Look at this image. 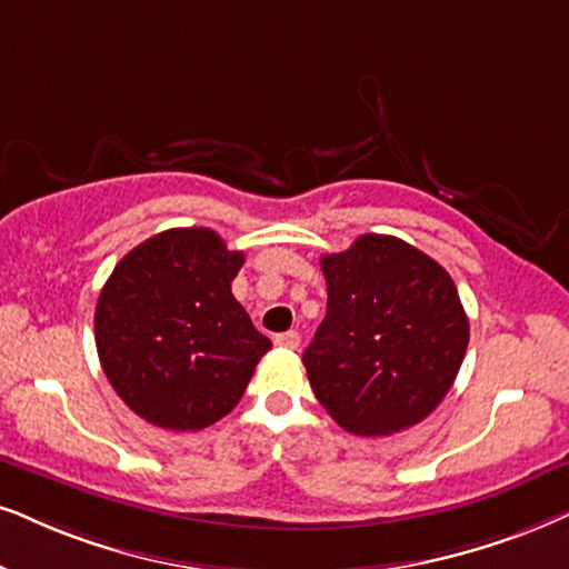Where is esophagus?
<instances>
[{
	"mask_svg": "<svg viewBox=\"0 0 569 569\" xmlns=\"http://www.w3.org/2000/svg\"><path fill=\"white\" fill-rule=\"evenodd\" d=\"M299 343H301V336L297 333V330H289V333L276 336V347H280V349H299Z\"/></svg>",
	"mask_w": 569,
	"mask_h": 569,
	"instance_id": "obj_1",
	"label": "esophagus"
}]
</instances>
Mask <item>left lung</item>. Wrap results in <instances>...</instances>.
Segmentation results:
<instances>
[{
	"label": "left lung",
	"mask_w": 569,
	"mask_h": 569,
	"mask_svg": "<svg viewBox=\"0 0 569 569\" xmlns=\"http://www.w3.org/2000/svg\"><path fill=\"white\" fill-rule=\"evenodd\" d=\"M328 312L305 351L315 397L343 430L391 436L441 405L470 341L457 286L393 236L365 233L320 260Z\"/></svg>",
	"instance_id": "obj_1"
}]
</instances>
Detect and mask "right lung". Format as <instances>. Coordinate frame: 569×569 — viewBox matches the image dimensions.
Segmentation results:
<instances>
[{
    "instance_id": "1",
    "label": "right lung",
    "mask_w": 569,
    "mask_h": 569,
    "mask_svg": "<svg viewBox=\"0 0 569 569\" xmlns=\"http://www.w3.org/2000/svg\"><path fill=\"white\" fill-rule=\"evenodd\" d=\"M243 254L210 228H170L114 264L93 312L99 362L136 415L201 430L239 405L272 343L231 293Z\"/></svg>"
}]
</instances>
